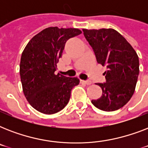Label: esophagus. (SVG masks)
I'll use <instances>...</instances> for the list:
<instances>
[{"label":"esophagus","instance_id":"esophagus-1","mask_svg":"<svg viewBox=\"0 0 148 148\" xmlns=\"http://www.w3.org/2000/svg\"><path fill=\"white\" fill-rule=\"evenodd\" d=\"M81 82H82V83L86 84L87 85H90V84H92V82H91L90 81H81Z\"/></svg>","mask_w":148,"mask_h":148}]
</instances>
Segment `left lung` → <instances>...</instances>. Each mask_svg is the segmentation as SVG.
I'll return each instance as SVG.
<instances>
[{
  "mask_svg": "<svg viewBox=\"0 0 148 148\" xmlns=\"http://www.w3.org/2000/svg\"><path fill=\"white\" fill-rule=\"evenodd\" d=\"M98 64L106 65V82L97 84L102 95L91 103L104 111L118 110L126 104L135 90L139 74L138 56L127 40L112 28L83 29Z\"/></svg>",
  "mask_w": 148,
  "mask_h": 148,
  "instance_id": "1",
  "label": "left lung"
}]
</instances>
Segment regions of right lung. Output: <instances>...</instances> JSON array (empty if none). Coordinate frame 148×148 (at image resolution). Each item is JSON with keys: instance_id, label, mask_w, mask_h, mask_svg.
<instances>
[{"instance_id": "add662e5", "label": "right lung", "mask_w": 148, "mask_h": 148, "mask_svg": "<svg viewBox=\"0 0 148 148\" xmlns=\"http://www.w3.org/2000/svg\"><path fill=\"white\" fill-rule=\"evenodd\" d=\"M82 33L77 28L51 27L34 36L22 52L20 75L23 92L35 110L53 114L67 105L77 77L55 74L65 43Z\"/></svg>"}]
</instances>
